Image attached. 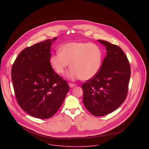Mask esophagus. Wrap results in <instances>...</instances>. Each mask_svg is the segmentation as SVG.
I'll return each mask as SVG.
<instances>
[{
  "label": "esophagus",
  "instance_id": "obj_1",
  "mask_svg": "<svg viewBox=\"0 0 149 149\" xmlns=\"http://www.w3.org/2000/svg\"><path fill=\"white\" fill-rule=\"evenodd\" d=\"M69 86L70 88H73L75 86H76V85L74 84H72V83H69Z\"/></svg>",
  "mask_w": 149,
  "mask_h": 149
}]
</instances>
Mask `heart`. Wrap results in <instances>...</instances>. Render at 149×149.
I'll return each mask as SVG.
<instances>
[{
    "label": "heart",
    "instance_id": "heart-1",
    "mask_svg": "<svg viewBox=\"0 0 149 149\" xmlns=\"http://www.w3.org/2000/svg\"><path fill=\"white\" fill-rule=\"evenodd\" d=\"M102 62V52L96 44L72 42L63 45L50 58V64L59 74L65 72L70 63L71 69L66 74L70 80H88L99 72Z\"/></svg>",
    "mask_w": 149,
    "mask_h": 149
}]
</instances>
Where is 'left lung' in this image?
I'll list each match as a JSON object with an SVG mask.
<instances>
[{
    "instance_id": "left-lung-1",
    "label": "left lung",
    "mask_w": 149,
    "mask_h": 149,
    "mask_svg": "<svg viewBox=\"0 0 149 149\" xmlns=\"http://www.w3.org/2000/svg\"><path fill=\"white\" fill-rule=\"evenodd\" d=\"M105 47L107 54L98 73L84 82L83 103L95 116H104L117 109L124 101L130 78V65L118 46L98 40Z\"/></svg>"
}]
</instances>
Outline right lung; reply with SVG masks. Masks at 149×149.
<instances>
[{
	"label": "right lung",
	"instance_id": "obj_1",
	"mask_svg": "<svg viewBox=\"0 0 149 149\" xmlns=\"http://www.w3.org/2000/svg\"><path fill=\"white\" fill-rule=\"evenodd\" d=\"M57 39H47L26 48L12 68V81L17 101L29 115L40 119L52 117L70 90L65 80L50 64L51 47Z\"/></svg>",
	"mask_w": 149,
	"mask_h": 149
}]
</instances>
